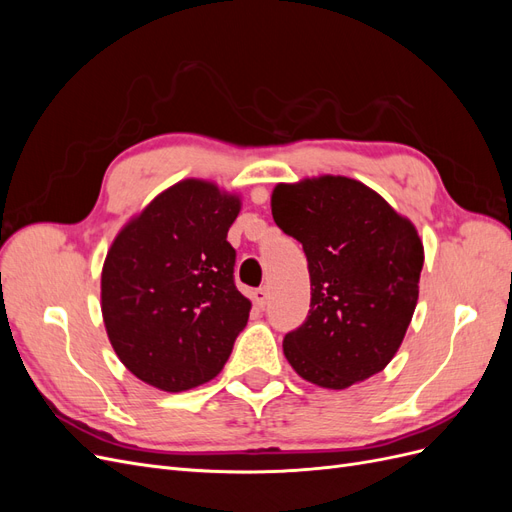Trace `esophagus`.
I'll list each match as a JSON object with an SVG mask.
<instances>
[{
    "mask_svg": "<svg viewBox=\"0 0 512 512\" xmlns=\"http://www.w3.org/2000/svg\"><path fill=\"white\" fill-rule=\"evenodd\" d=\"M252 297H254V303H256L258 307H265V305H267V299H269V290H267V288H256V290L252 292Z\"/></svg>",
    "mask_w": 512,
    "mask_h": 512,
    "instance_id": "obj_1",
    "label": "esophagus"
}]
</instances>
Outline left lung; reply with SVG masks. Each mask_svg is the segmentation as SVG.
Returning <instances> with one entry per match:
<instances>
[{
  "mask_svg": "<svg viewBox=\"0 0 512 512\" xmlns=\"http://www.w3.org/2000/svg\"><path fill=\"white\" fill-rule=\"evenodd\" d=\"M275 224L303 245L309 314L284 337L297 374L342 391L391 363L414 314L425 260L414 224L365 183L320 175L277 183Z\"/></svg>",
  "mask_w": 512,
  "mask_h": 512,
  "instance_id": "obj_1",
  "label": "left lung"
}]
</instances>
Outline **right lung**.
<instances>
[{
	"mask_svg": "<svg viewBox=\"0 0 512 512\" xmlns=\"http://www.w3.org/2000/svg\"><path fill=\"white\" fill-rule=\"evenodd\" d=\"M239 194L183 179L132 215L106 252L100 282L108 342L132 374L166 393L215 378L252 303L237 290L228 228Z\"/></svg>",
	"mask_w": 512,
	"mask_h": 512,
	"instance_id": "obj_1",
	"label": "right lung"
}]
</instances>
